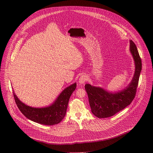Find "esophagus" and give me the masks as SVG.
I'll return each mask as SVG.
<instances>
[{"mask_svg": "<svg viewBox=\"0 0 153 153\" xmlns=\"http://www.w3.org/2000/svg\"><path fill=\"white\" fill-rule=\"evenodd\" d=\"M87 76L85 74H83V75H82V76L80 77V78H79V82L80 84H83L85 83V82L86 81H87Z\"/></svg>", "mask_w": 153, "mask_h": 153, "instance_id": "1", "label": "esophagus"}]
</instances>
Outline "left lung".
Segmentation results:
<instances>
[{
    "label": "left lung",
    "mask_w": 153,
    "mask_h": 153,
    "mask_svg": "<svg viewBox=\"0 0 153 153\" xmlns=\"http://www.w3.org/2000/svg\"><path fill=\"white\" fill-rule=\"evenodd\" d=\"M130 51L134 61L135 71L131 82L117 92H110L89 84L85 85L92 114L99 118L112 117L130 105L135 97L142 70V61L135 44L130 40Z\"/></svg>",
    "instance_id": "obj_1"
}]
</instances>
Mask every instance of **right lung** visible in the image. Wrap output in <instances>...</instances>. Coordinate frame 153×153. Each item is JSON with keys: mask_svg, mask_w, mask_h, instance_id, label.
I'll return each instance as SVG.
<instances>
[{"mask_svg": "<svg viewBox=\"0 0 153 153\" xmlns=\"http://www.w3.org/2000/svg\"><path fill=\"white\" fill-rule=\"evenodd\" d=\"M76 87V82L65 88L51 105L44 107H33L21 101L14 91L15 101L22 114L30 120L38 123L52 126L59 123L65 116L70 97Z\"/></svg>", "mask_w": 153, "mask_h": 153, "instance_id": "1", "label": "right lung"}]
</instances>
